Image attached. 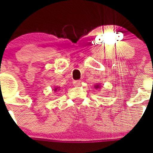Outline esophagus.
<instances>
[{"instance_id":"34e87169","label":"esophagus","mask_w":153,"mask_h":153,"mask_svg":"<svg viewBox=\"0 0 153 153\" xmlns=\"http://www.w3.org/2000/svg\"><path fill=\"white\" fill-rule=\"evenodd\" d=\"M81 81H80V80H77V81H73V85L75 86H80V84H81Z\"/></svg>"}]
</instances>
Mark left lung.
<instances>
[{
  "label": "left lung",
  "instance_id": "obj_1",
  "mask_svg": "<svg viewBox=\"0 0 153 153\" xmlns=\"http://www.w3.org/2000/svg\"><path fill=\"white\" fill-rule=\"evenodd\" d=\"M95 88H96V89H97V88H99V86H98V85H97L96 86H95Z\"/></svg>",
  "mask_w": 153,
  "mask_h": 153
}]
</instances>
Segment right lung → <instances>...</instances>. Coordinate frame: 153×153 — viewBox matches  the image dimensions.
<instances>
[{"label":"right lung","instance_id":"1","mask_svg":"<svg viewBox=\"0 0 153 153\" xmlns=\"http://www.w3.org/2000/svg\"><path fill=\"white\" fill-rule=\"evenodd\" d=\"M57 89H57V88H55V90H57Z\"/></svg>","mask_w":153,"mask_h":153}]
</instances>
